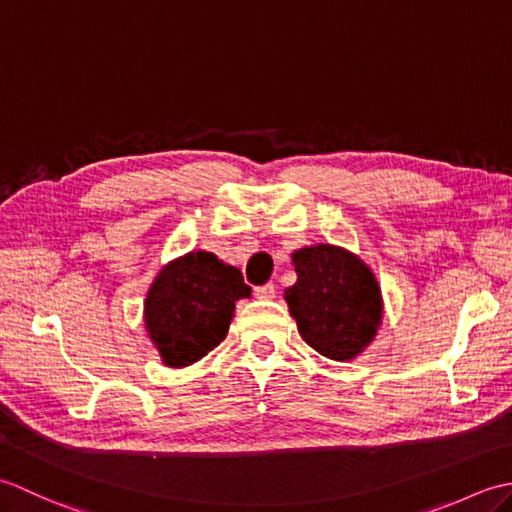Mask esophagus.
<instances>
[{"mask_svg": "<svg viewBox=\"0 0 512 512\" xmlns=\"http://www.w3.org/2000/svg\"><path fill=\"white\" fill-rule=\"evenodd\" d=\"M255 297H257V299H262V301H270V299H275V286H273V284L257 286V288H255Z\"/></svg>", "mask_w": 512, "mask_h": 512, "instance_id": "1", "label": "esophagus"}]
</instances>
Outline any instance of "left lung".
<instances>
[{"label":"left lung","instance_id":"obj_1","mask_svg":"<svg viewBox=\"0 0 512 512\" xmlns=\"http://www.w3.org/2000/svg\"><path fill=\"white\" fill-rule=\"evenodd\" d=\"M297 284L284 292L301 339L332 361H352L383 323V295L361 257L332 244L292 253Z\"/></svg>","mask_w":512,"mask_h":512}]
</instances>
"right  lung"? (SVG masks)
I'll list each match as a JSON object with an SVG mask.
<instances>
[{"label":"right lung","mask_w":512,"mask_h":512,"mask_svg":"<svg viewBox=\"0 0 512 512\" xmlns=\"http://www.w3.org/2000/svg\"><path fill=\"white\" fill-rule=\"evenodd\" d=\"M250 297L239 268L206 250L162 266L145 299V330L167 367H189L220 345L235 301Z\"/></svg>","instance_id":"right-lung-1"}]
</instances>
